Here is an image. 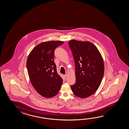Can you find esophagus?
<instances>
[{
    "instance_id": "1",
    "label": "esophagus",
    "mask_w": 129,
    "mask_h": 129,
    "mask_svg": "<svg viewBox=\"0 0 129 129\" xmlns=\"http://www.w3.org/2000/svg\"><path fill=\"white\" fill-rule=\"evenodd\" d=\"M64 76H65V79H66V78H67V74H66V75H64Z\"/></svg>"
}]
</instances>
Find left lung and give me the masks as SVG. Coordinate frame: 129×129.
<instances>
[{"instance_id": "left-lung-1", "label": "left lung", "mask_w": 129, "mask_h": 129, "mask_svg": "<svg viewBox=\"0 0 129 129\" xmlns=\"http://www.w3.org/2000/svg\"><path fill=\"white\" fill-rule=\"evenodd\" d=\"M75 66L76 82L71 86L73 93L82 99L93 94L99 87L104 73L102 56L97 48L88 41L68 42Z\"/></svg>"}]
</instances>
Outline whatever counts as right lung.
Wrapping results in <instances>:
<instances>
[{
  "instance_id": "obj_1",
  "label": "right lung",
  "mask_w": 129,
  "mask_h": 129,
  "mask_svg": "<svg viewBox=\"0 0 129 129\" xmlns=\"http://www.w3.org/2000/svg\"><path fill=\"white\" fill-rule=\"evenodd\" d=\"M62 41H48L37 45L28 55L26 67L32 85L38 93L47 98L59 91L63 80L56 70L54 51Z\"/></svg>"
}]
</instances>
